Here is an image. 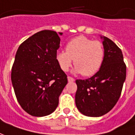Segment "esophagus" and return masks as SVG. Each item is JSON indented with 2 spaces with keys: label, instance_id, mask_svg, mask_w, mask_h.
<instances>
[{
  "label": "esophagus",
  "instance_id": "esophagus-1",
  "mask_svg": "<svg viewBox=\"0 0 135 135\" xmlns=\"http://www.w3.org/2000/svg\"><path fill=\"white\" fill-rule=\"evenodd\" d=\"M68 81H75V79L73 78L70 76H68Z\"/></svg>",
  "mask_w": 135,
  "mask_h": 135
}]
</instances>
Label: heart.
I'll list each match as a JSON object with an SVG mask.
<instances>
[{"label":"heart","instance_id":"1","mask_svg":"<svg viewBox=\"0 0 135 135\" xmlns=\"http://www.w3.org/2000/svg\"><path fill=\"white\" fill-rule=\"evenodd\" d=\"M104 58L103 44L97 40L80 36L70 41L66 45V51H59L56 59L59 68L65 72L68 71L73 64L74 72L84 76H91L101 68Z\"/></svg>","mask_w":135,"mask_h":135}]
</instances>
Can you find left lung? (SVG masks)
I'll return each instance as SVG.
<instances>
[{
    "label": "left lung",
    "mask_w": 135,
    "mask_h": 135,
    "mask_svg": "<svg viewBox=\"0 0 135 135\" xmlns=\"http://www.w3.org/2000/svg\"><path fill=\"white\" fill-rule=\"evenodd\" d=\"M103 39L104 58L101 68L87 79H77L76 105L88 117H100L112 109L118 101L126 80V66L121 50L111 40Z\"/></svg>",
    "instance_id": "1"
}]
</instances>
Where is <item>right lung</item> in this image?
Listing matches in <instances>:
<instances>
[{
  "mask_svg": "<svg viewBox=\"0 0 135 135\" xmlns=\"http://www.w3.org/2000/svg\"><path fill=\"white\" fill-rule=\"evenodd\" d=\"M59 44L56 31L43 30L28 38L17 51L12 83L18 103L31 115L51 114L68 83L67 75L56 59Z\"/></svg>",
  "mask_w": 135,
  "mask_h": 135,
  "instance_id": "add662e5",
  "label": "right lung"
}]
</instances>
